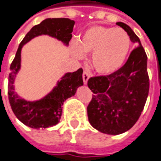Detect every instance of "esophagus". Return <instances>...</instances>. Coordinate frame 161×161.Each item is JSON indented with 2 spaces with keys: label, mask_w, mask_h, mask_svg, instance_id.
Returning <instances> with one entry per match:
<instances>
[{
  "label": "esophagus",
  "mask_w": 161,
  "mask_h": 161,
  "mask_svg": "<svg viewBox=\"0 0 161 161\" xmlns=\"http://www.w3.org/2000/svg\"><path fill=\"white\" fill-rule=\"evenodd\" d=\"M89 78H90V73H89L87 70H84V71H83V73H82V79H83V82H84V84H87Z\"/></svg>",
  "instance_id": "34e87169"
}]
</instances>
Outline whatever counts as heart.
Wrapping results in <instances>:
<instances>
[{
  "instance_id": "heart-1",
  "label": "heart",
  "mask_w": 161,
  "mask_h": 161,
  "mask_svg": "<svg viewBox=\"0 0 161 161\" xmlns=\"http://www.w3.org/2000/svg\"><path fill=\"white\" fill-rule=\"evenodd\" d=\"M130 49V39L123 29L94 25L86 29L73 53L82 59L84 53H92V64L96 71L110 74L122 66Z\"/></svg>"
}]
</instances>
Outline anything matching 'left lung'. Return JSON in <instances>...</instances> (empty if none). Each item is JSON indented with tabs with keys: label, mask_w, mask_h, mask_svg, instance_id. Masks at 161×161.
Returning a JSON list of instances; mask_svg holds the SVG:
<instances>
[{
	"label": "left lung",
	"mask_w": 161,
	"mask_h": 161,
	"mask_svg": "<svg viewBox=\"0 0 161 161\" xmlns=\"http://www.w3.org/2000/svg\"><path fill=\"white\" fill-rule=\"evenodd\" d=\"M116 24L139 46L115 72L88 80V87L93 92L87 107L89 121L97 130L109 135L121 134L132 128L144 108L149 90L148 57L139 37L127 24Z\"/></svg>",
	"instance_id": "obj_1"
}]
</instances>
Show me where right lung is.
Wrapping results in <instances>:
<instances>
[{
    "mask_svg": "<svg viewBox=\"0 0 161 161\" xmlns=\"http://www.w3.org/2000/svg\"><path fill=\"white\" fill-rule=\"evenodd\" d=\"M74 20L67 18H49L35 25L23 38L19 45L15 58L11 64L9 75L8 96L12 111L23 124L32 129H45L56 125L60 121L63 102L76 93L77 89L83 85L82 69L74 72H68L43 99L36 101H27L20 99L14 92V79L20 68V52L22 46L32 38L48 34L61 41L66 45L71 39Z\"/></svg>",
    "mask_w": 161,
    "mask_h": 161,
    "instance_id": "1",
    "label": "right lung"
}]
</instances>
